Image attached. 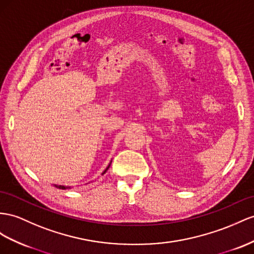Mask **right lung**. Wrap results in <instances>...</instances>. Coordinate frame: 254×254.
Listing matches in <instances>:
<instances>
[{
    "label": "right lung",
    "mask_w": 254,
    "mask_h": 254,
    "mask_svg": "<svg viewBox=\"0 0 254 254\" xmlns=\"http://www.w3.org/2000/svg\"><path fill=\"white\" fill-rule=\"evenodd\" d=\"M109 166H110V164L107 166V168H106L105 171H104V173H103V174H105V173H106V171L108 170ZM56 187H57V188H59V189H62V190H65V189H70V187H64V186H56Z\"/></svg>",
    "instance_id": "1"
}]
</instances>
